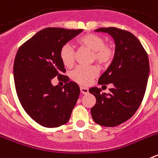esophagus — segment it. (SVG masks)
Returning <instances> with one entry per match:
<instances>
[{
    "label": "esophagus",
    "instance_id": "34e87169",
    "mask_svg": "<svg viewBox=\"0 0 158 158\" xmlns=\"http://www.w3.org/2000/svg\"><path fill=\"white\" fill-rule=\"evenodd\" d=\"M80 89L81 93L82 94H88V93H89V89H88V88L81 87Z\"/></svg>",
    "mask_w": 158,
    "mask_h": 158
}]
</instances>
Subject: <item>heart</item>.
Here are the masks:
<instances>
[{
  "instance_id": "1",
  "label": "heart",
  "mask_w": 158,
  "mask_h": 158,
  "mask_svg": "<svg viewBox=\"0 0 158 158\" xmlns=\"http://www.w3.org/2000/svg\"><path fill=\"white\" fill-rule=\"evenodd\" d=\"M78 45L93 52L92 60L100 66H107L111 63L115 54V46L105 43L103 37L95 34H86L77 40ZM60 59L67 68H70L74 62V51L69 44H65L60 49ZM99 73L96 65L77 66L71 72L70 77L73 81L81 85L87 86L93 82Z\"/></svg>"
}]
</instances>
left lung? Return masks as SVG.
Returning a JSON list of instances; mask_svg holds the SVG:
<instances>
[{"instance_id":"left-lung-1","label":"left lung","mask_w":158,"mask_h":158,"mask_svg":"<svg viewBox=\"0 0 158 158\" xmlns=\"http://www.w3.org/2000/svg\"><path fill=\"white\" fill-rule=\"evenodd\" d=\"M96 31L112 36L115 54L98 81L100 85H112L110 93L105 94L97 87L89 90L96 99L91 115L100 126L112 127L131 118L142 104L150 73L149 58L140 41L130 31L114 27H100Z\"/></svg>"}]
</instances>
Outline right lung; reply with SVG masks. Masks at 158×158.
Instances as JSON below:
<instances>
[{"instance_id": "add662e5", "label": "right lung", "mask_w": 158, "mask_h": 158, "mask_svg": "<svg viewBox=\"0 0 158 158\" xmlns=\"http://www.w3.org/2000/svg\"><path fill=\"white\" fill-rule=\"evenodd\" d=\"M82 29L47 27L23 43L15 57L14 82L18 98L24 111L45 127L66 123L80 95L77 83L68 81L60 49ZM54 77L65 82L54 86Z\"/></svg>"}]
</instances>
